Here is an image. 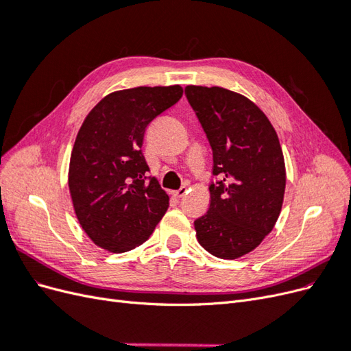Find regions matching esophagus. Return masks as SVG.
<instances>
[{"mask_svg":"<svg viewBox=\"0 0 351 351\" xmlns=\"http://www.w3.org/2000/svg\"><path fill=\"white\" fill-rule=\"evenodd\" d=\"M186 192H187V189L186 187H182V189H178V190H174V192L171 193L174 197H177V199H180V197H183L184 195H186Z\"/></svg>","mask_w":351,"mask_h":351,"instance_id":"obj_1","label":"esophagus"}]
</instances>
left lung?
<instances>
[{"instance_id":"1","label":"left lung","mask_w":351,"mask_h":351,"mask_svg":"<svg viewBox=\"0 0 351 351\" xmlns=\"http://www.w3.org/2000/svg\"><path fill=\"white\" fill-rule=\"evenodd\" d=\"M214 156L210 205L195 221L200 246L221 259L258 247L277 222L285 190V164L268 117L258 105L224 88L187 86Z\"/></svg>"}]
</instances>
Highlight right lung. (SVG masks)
Returning a JSON list of instances; mask_svg holds the SVG:
<instances>
[{"instance_id": "right-lung-1", "label": "right lung", "mask_w": 351, "mask_h": 351, "mask_svg": "<svg viewBox=\"0 0 351 351\" xmlns=\"http://www.w3.org/2000/svg\"><path fill=\"white\" fill-rule=\"evenodd\" d=\"M183 97V88L117 90L84 119L74 142L69 189L82 228L97 246L123 253L145 243L169 197L142 152L146 127Z\"/></svg>"}]
</instances>
